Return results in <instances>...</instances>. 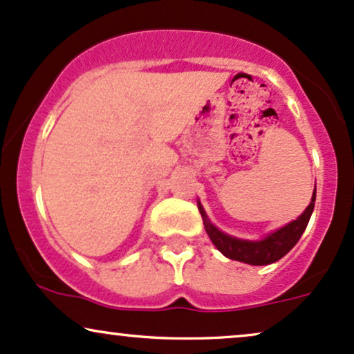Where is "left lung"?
I'll return each mask as SVG.
<instances>
[{
    "label": "left lung",
    "instance_id": "left-lung-1",
    "mask_svg": "<svg viewBox=\"0 0 354 354\" xmlns=\"http://www.w3.org/2000/svg\"><path fill=\"white\" fill-rule=\"evenodd\" d=\"M315 201H317V184H315L310 205L306 207L300 217L293 220V222L286 223L285 227L277 228L275 232L265 235L260 240H243L225 234V232H222L210 222L201 201H197V207L202 215L207 235L210 236L212 243L217 247L220 253H223L230 260L243 261V263L260 267V265L275 263V261L283 259L286 253L297 245L300 236L303 235V232H305L306 225H308L311 214H313Z\"/></svg>",
    "mask_w": 354,
    "mask_h": 354
}]
</instances>
